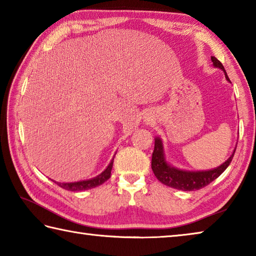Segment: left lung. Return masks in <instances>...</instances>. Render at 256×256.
Here are the masks:
<instances>
[{
	"label": "left lung",
	"instance_id": "left-lung-1",
	"mask_svg": "<svg viewBox=\"0 0 256 256\" xmlns=\"http://www.w3.org/2000/svg\"><path fill=\"white\" fill-rule=\"evenodd\" d=\"M211 60L216 68H222L224 72L226 79L230 82L222 62H220L219 60H216L214 56H211ZM235 150H234L232 154L226 160V162L222 164H220L219 167L214 168V170L202 172L183 170L170 166V164L166 162L162 138H156L152 160H151V168H152V172L154 176L157 177V180L159 182H162V184L170 186V188L182 190H196L204 188L208 184H210L211 182L218 178V177L226 170L229 164L232 162L234 154H235Z\"/></svg>",
	"mask_w": 256,
	"mask_h": 256
}]
</instances>
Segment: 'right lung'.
I'll use <instances>...</instances> for the list:
<instances>
[{
	"instance_id": "right-lung-1",
	"label": "right lung",
	"mask_w": 256,
	"mask_h": 256,
	"mask_svg": "<svg viewBox=\"0 0 256 256\" xmlns=\"http://www.w3.org/2000/svg\"><path fill=\"white\" fill-rule=\"evenodd\" d=\"M112 162H114V159H112L110 164H108L106 170H104L100 175L94 177V178H90L86 180H80V182H72V183H58H58L55 182V183L58 186H60L62 188L72 190V192H74V190H84L97 188V186L105 183V182L110 177Z\"/></svg>"
}]
</instances>
